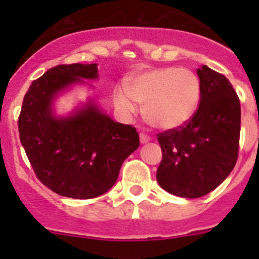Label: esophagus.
<instances>
[{"label":"esophagus","mask_w":259,"mask_h":259,"mask_svg":"<svg viewBox=\"0 0 259 259\" xmlns=\"http://www.w3.org/2000/svg\"><path fill=\"white\" fill-rule=\"evenodd\" d=\"M148 142H150V137L146 135L145 133H140V143H142V144H145V143Z\"/></svg>","instance_id":"obj_1"}]
</instances>
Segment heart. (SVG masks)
Masks as SVG:
<instances>
[{"mask_svg":"<svg viewBox=\"0 0 259 259\" xmlns=\"http://www.w3.org/2000/svg\"><path fill=\"white\" fill-rule=\"evenodd\" d=\"M200 95V81L194 72L178 67H160L130 79L127 89L117 86L114 104L126 117L138 111L135 101L144 104L149 124L160 130H174L194 116Z\"/></svg>","mask_w":259,"mask_h":259,"instance_id":"heart-1","label":"heart"}]
</instances>
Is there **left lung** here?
I'll return each mask as SVG.
<instances>
[{
	"mask_svg": "<svg viewBox=\"0 0 259 259\" xmlns=\"http://www.w3.org/2000/svg\"><path fill=\"white\" fill-rule=\"evenodd\" d=\"M200 103L185 125L158 134L163 159L156 180L164 190L183 198H200L215 189L237 163L241 103L224 75L203 65Z\"/></svg>",
	"mask_w": 259,
	"mask_h": 259,
	"instance_id": "left-lung-1",
	"label": "left lung"
}]
</instances>
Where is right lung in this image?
Listing matches in <instances>:
<instances>
[{"label": "right lung", "mask_w": 259, "mask_h": 259, "mask_svg": "<svg viewBox=\"0 0 259 259\" xmlns=\"http://www.w3.org/2000/svg\"><path fill=\"white\" fill-rule=\"evenodd\" d=\"M98 65H59L33 81L18 116L20 140L44 185L62 197L90 199L108 192L139 146L132 125L115 122L95 100L56 116L55 99L75 83L98 79Z\"/></svg>", "instance_id": "obj_1"}]
</instances>
